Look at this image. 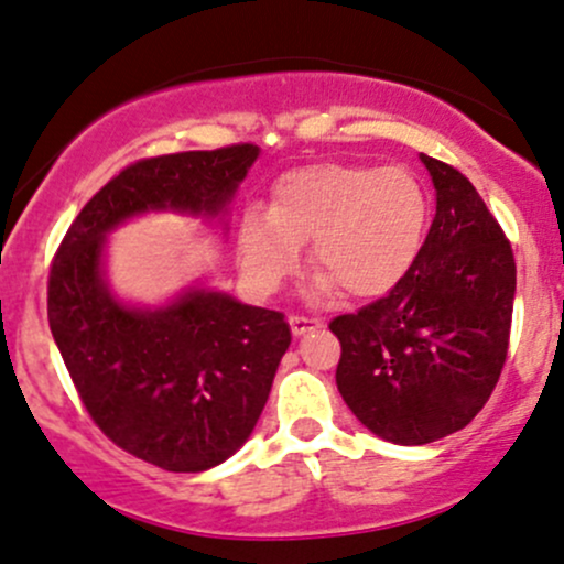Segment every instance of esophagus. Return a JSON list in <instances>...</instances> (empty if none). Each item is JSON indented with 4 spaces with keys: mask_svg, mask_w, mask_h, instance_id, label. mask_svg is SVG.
Wrapping results in <instances>:
<instances>
[{
    "mask_svg": "<svg viewBox=\"0 0 564 564\" xmlns=\"http://www.w3.org/2000/svg\"><path fill=\"white\" fill-rule=\"evenodd\" d=\"M289 327H292L294 337H302L305 332L322 327V322H318V318H307V316H289Z\"/></svg>",
    "mask_w": 564,
    "mask_h": 564,
    "instance_id": "obj_1",
    "label": "esophagus"
}]
</instances>
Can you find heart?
Wrapping results in <instances>:
<instances>
[{
	"label": "heart",
	"mask_w": 564,
	"mask_h": 564,
	"mask_svg": "<svg viewBox=\"0 0 564 564\" xmlns=\"http://www.w3.org/2000/svg\"><path fill=\"white\" fill-rule=\"evenodd\" d=\"M430 197L405 167L322 162L278 177L270 210H248L237 229L242 275L272 292L300 270L313 240V297L389 294L424 246Z\"/></svg>",
	"instance_id": "b5f03b06"
}]
</instances>
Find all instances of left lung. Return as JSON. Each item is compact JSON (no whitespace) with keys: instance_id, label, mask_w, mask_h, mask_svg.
<instances>
[{"instance_id":"8db88e82","label":"left lung","mask_w":564,"mask_h":564,"mask_svg":"<svg viewBox=\"0 0 564 564\" xmlns=\"http://www.w3.org/2000/svg\"><path fill=\"white\" fill-rule=\"evenodd\" d=\"M435 218L387 297L337 316V391L372 435L397 446L441 441L476 419L508 354L517 262L511 242L459 170L419 156Z\"/></svg>"}]
</instances>
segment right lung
Here are the masks:
<instances>
[{"label":"right lung","instance_id":"add662e5","mask_svg":"<svg viewBox=\"0 0 564 564\" xmlns=\"http://www.w3.org/2000/svg\"><path fill=\"white\" fill-rule=\"evenodd\" d=\"M257 159L251 142L142 159L88 199L53 259L47 324L83 405L116 446L162 470H210L251 437L292 329L203 281L159 305L118 297L108 235L145 213L227 232Z\"/></svg>","mask_w":564,"mask_h":564}]
</instances>
